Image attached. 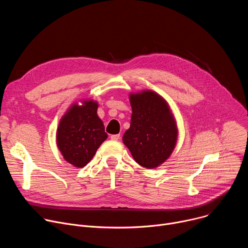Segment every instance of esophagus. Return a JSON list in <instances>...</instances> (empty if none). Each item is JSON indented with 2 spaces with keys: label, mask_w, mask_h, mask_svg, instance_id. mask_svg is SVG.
<instances>
[{
  "label": "esophagus",
  "mask_w": 248,
  "mask_h": 248,
  "mask_svg": "<svg viewBox=\"0 0 248 248\" xmlns=\"http://www.w3.org/2000/svg\"><path fill=\"white\" fill-rule=\"evenodd\" d=\"M110 137H111L112 140H119L120 137H121V135H120V134H112Z\"/></svg>",
  "instance_id": "1"
}]
</instances>
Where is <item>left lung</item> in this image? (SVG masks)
Wrapping results in <instances>:
<instances>
[{"label": "left lung", "mask_w": 248, "mask_h": 248, "mask_svg": "<svg viewBox=\"0 0 248 248\" xmlns=\"http://www.w3.org/2000/svg\"><path fill=\"white\" fill-rule=\"evenodd\" d=\"M130 127L123 141L133 159L142 167L153 169L172 152L178 129L167 102L152 91L131 94Z\"/></svg>", "instance_id": "8db88e82"}]
</instances>
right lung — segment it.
<instances>
[{"label": "right lung", "instance_id": "add662e5", "mask_svg": "<svg viewBox=\"0 0 248 248\" xmlns=\"http://www.w3.org/2000/svg\"><path fill=\"white\" fill-rule=\"evenodd\" d=\"M97 109L98 104L93 101H85L82 106L75 104L58 127V147L64 160L78 168L87 165L108 137Z\"/></svg>", "mask_w": 248, "mask_h": 248}]
</instances>
